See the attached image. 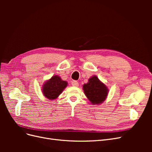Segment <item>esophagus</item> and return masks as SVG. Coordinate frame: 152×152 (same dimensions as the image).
I'll return each instance as SVG.
<instances>
[{
    "mask_svg": "<svg viewBox=\"0 0 152 152\" xmlns=\"http://www.w3.org/2000/svg\"><path fill=\"white\" fill-rule=\"evenodd\" d=\"M72 85L73 86H75V87H77L79 86V82H78L77 81H75V80H73L72 82Z\"/></svg>",
    "mask_w": 152,
    "mask_h": 152,
    "instance_id": "34e87169",
    "label": "esophagus"
}]
</instances>
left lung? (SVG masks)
<instances>
[{
    "mask_svg": "<svg viewBox=\"0 0 152 152\" xmlns=\"http://www.w3.org/2000/svg\"><path fill=\"white\" fill-rule=\"evenodd\" d=\"M84 93L93 104H100L108 95V89L96 76L92 77L87 84L83 86Z\"/></svg>",
    "mask_w": 152,
    "mask_h": 152,
    "instance_id": "8db88e82",
    "label": "left lung"
}]
</instances>
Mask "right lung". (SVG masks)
Instances as JSON below:
<instances>
[{"label": "right lung", "instance_id": "obj_1", "mask_svg": "<svg viewBox=\"0 0 152 152\" xmlns=\"http://www.w3.org/2000/svg\"><path fill=\"white\" fill-rule=\"evenodd\" d=\"M67 84L66 81L62 80L59 77L54 75L44 84L42 93L47 98L54 99L62 93Z\"/></svg>", "mask_w": 152, "mask_h": 152}]
</instances>
